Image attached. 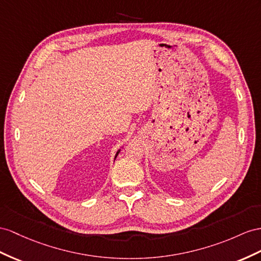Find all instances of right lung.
Returning a JSON list of instances; mask_svg holds the SVG:
<instances>
[{
  "label": "right lung",
  "instance_id": "right-lung-1",
  "mask_svg": "<svg viewBox=\"0 0 261 261\" xmlns=\"http://www.w3.org/2000/svg\"><path fill=\"white\" fill-rule=\"evenodd\" d=\"M119 152H120V150H119V151H118V152H117V154H116V156H115V159H116V158H117V155H118V154H119Z\"/></svg>",
  "mask_w": 261,
  "mask_h": 261
}]
</instances>
